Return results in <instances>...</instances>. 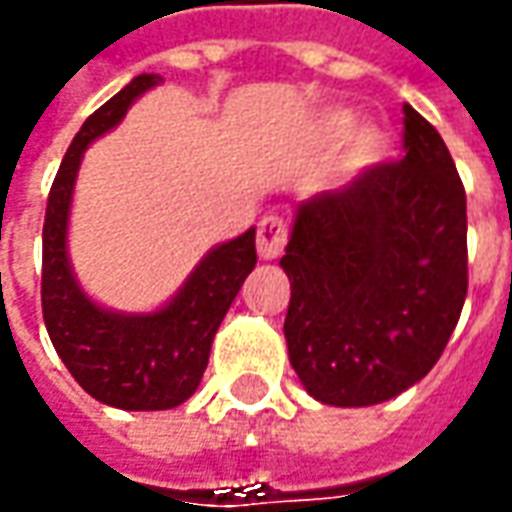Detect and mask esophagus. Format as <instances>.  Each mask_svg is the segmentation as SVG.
<instances>
[{"label":"esophagus","mask_w":512,"mask_h":512,"mask_svg":"<svg viewBox=\"0 0 512 512\" xmlns=\"http://www.w3.org/2000/svg\"><path fill=\"white\" fill-rule=\"evenodd\" d=\"M287 222L276 217V214H270V217H264L259 222V236H256V248H259V256L262 259H278L281 256V250L287 245Z\"/></svg>","instance_id":"34e87169"}]
</instances>
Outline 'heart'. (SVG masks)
<instances>
[{"mask_svg": "<svg viewBox=\"0 0 512 512\" xmlns=\"http://www.w3.org/2000/svg\"><path fill=\"white\" fill-rule=\"evenodd\" d=\"M348 128H351V116L331 114L323 119V133H326L329 139H340V136L348 133ZM384 150H387V142H384L382 133H376L373 128L357 130V133L348 139V167H373V164L382 161Z\"/></svg>", "mask_w": 512, "mask_h": 512, "instance_id": "1", "label": "heart"}]
</instances>
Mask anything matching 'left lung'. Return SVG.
Listing matches in <instances>:
<instances>
[{
    "label": "left lung",
    "instance_id": "left-lung-1",
    "mask_svg": "<svg viewBox=\"0 0 512 512\" xmlns=\"http://www.w3.org/2000/svg\"><path fill=\"white\" fill-rule=\"evenodd\" d=\"M465 234L449 147L404 105V158L306 200L292 222L284 337L309 396L370 407L435 368L468 292Z\"/></svg>",
    "mask_w": 512,
    "mask_h": 512
}]
</instances>
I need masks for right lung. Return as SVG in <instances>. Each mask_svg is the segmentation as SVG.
Here are the masks:
<instances>
[{
  "label": "right lung",
  "instance_id": "right-lung-1",
  "mask_svg": "<svg viewBox=\"0 0 512 512\" xmlns=\"http://www.w3.org/2000/svg\"><path fill=\"white\" fill-rule=\"evenodd\" d=\"M158 80V74L133 77L83 122L52 181L44 217L41 309L49 340L74 382L119 410H172L195 393L222 317L256 267V228H250L211 250L183 290L153 315H116L77 287L66 256V225L80 158Z\"/></svg>",
  "mask_w": 512,
  "mask_h": 512
}]
</instances>
